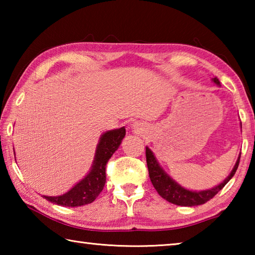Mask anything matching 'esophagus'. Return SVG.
I'll return each instance as SVG.
<instances>
[{
	"label": "esophagus",
	"instance_id": "34e87169",
	"mask_svg": "<svg viewBox=\"0 0 255 255\" xmlns=\"http://www.w3.org/2000/svg\"><path fill=\"white\" fill-rule=\"evenodd\" d=\"M132 128L136 129V130H143V125L139 124V123H133Z\"/></svg>",
	"mask_w": 255,
	"mask_h": 255
}]
</instances>
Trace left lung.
<instances>
[{
	"instance_id": "8db88e82",
	"label": "left lung",
	"mask_w": 255,
	"mask_h": 255,
	"mask_svg": "<svg viewBox=\"0 0 255 255\" xmlns=\"http://www.w3.org/2000/svg\"><path fill=\"white\" fill-rule=\"evenodd\" d=\"M213 82L215 84L221 85V82H219L217 77H214ZM240 158L241 154L239 155V157H237V161L234 167H233V170L231 171L230 175H228L221 184L216 185V187L211 189L202 190V191H192V190L183 188L182 185L179 184L175 180L172 179L171 176L163 170V167L159 165L156 157L154 156V153L146 146V162H147L149 179L152 181L155 190L158 192L159 196L171 202V204L184 207L204 205L205 202L210 200L211 198H214L217 195V193L225 187L228 181L234 176L237 167H239Z\"/></svg>"
}]
</instances>
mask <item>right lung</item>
Instances as JSON below:
<instances>
[{"mask_svg": "<svg viewBox=\"0 0 255 255\" xmlns=\"http://www.w3.org/2000/svg\"><path fill=\"white\" fill-rule=\"evenodd\" d=\"M125 135H126L125 127L103 132L97 145L93 164L89 173L64 195L42 197L53 204L63 207H80L93 202L100 195L106 184L107 163L118 149Z\"/></svg>", "mask_w": 255, "mask_h": 255, "instance_id": "add662e5", "label": "right lung"}]
</instances>
